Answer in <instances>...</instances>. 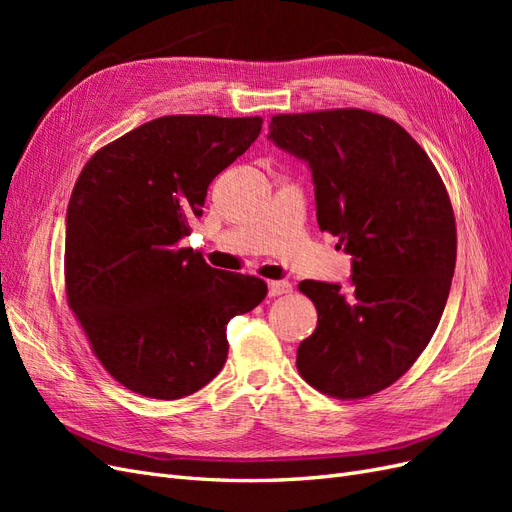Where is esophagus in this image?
<instances>
[{
	"instance_id": "1",
	"label": "esophagus",
	"mask_w": 512,
	"mask_h": 512,
	"mask_svg": "<svg viewBox=\"0 0 512 512\" xmlns=\"http://www.w3.org/2000/svg\"><path fill=\"white\" fill-rule=\"evenodd\" d=\"M267 290H269V297H280V294H288L292 290V284L286 280H277V282H269Z\"/></svg>"
}]
</instances>
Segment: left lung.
Returning a JSON list of instances; mask_svg holds the SVG:
<instances>
[{"label":"left lung","mask_w":512,"mask_h":512,"mask_svg":"<svg viewBox=\"0 0 512 512\" xmlns=\"http://www.w3.org/2000/svg\"><path fill=\"white\" fill-rule=\"evenodd\" d=\"M267 138L312 170L318 226L352 256L346 288L299 284L318 312L299 374L339 399L374 395L412 367L444 312L457 258L444 183L399 123L359 108L277 115Z\"/></svg>","instance_id":"obj_1"}]
</instances>
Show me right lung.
<instances>
[{
  "label": "right lung",
  "instance_id": "1",
  "mask_svg": "<svg viewBox=\"0 0 512 512\" xmlns=\"http://www.w3.org/2000/svg\"><path fill=\"white\" fill-rule=\"evenodd\" d=\"M260 117L170 115L100 149L66 213V292L100 363L126 389L179 399L226 363L228 322L265 299L252 275L179 247L209 183L250 149Z\"/></svg>",
  "mask_w": 512,
  "mask_h": 512
}]
</instances>
